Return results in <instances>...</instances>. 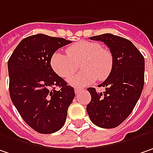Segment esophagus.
I'll use <instances>...</instances> for the list:
<instances>
[{"mask_svg":"<svg viewBox=\"0 0 153 153\" xmlns=\"http://www.w3.org/2000/svg\"><path fill=\"white\" fill-rule=\"evenodd\" d=\"M80 91H81V90H80V89H78V88H75V89H74V91H75V94H76V95H78V94H79V93L80 92Z\"/></svg>","mask_w":153,"mask_h":153,"instance_id":"1","label":"esophagus"}]
</instances>
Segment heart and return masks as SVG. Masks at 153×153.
<instances>
[{
	"label": "heart",
	"mask_w": 153,
	"mask_h": 153,
	"mask_svg": "<svg viewBox=\"0 0 153 153\" xmlns=\"http://www.w3.org/2000/svg\"><path fill=\"white\" fill-rule=\"evenodd\" d=\"M67 55L56 52L51 58V67L60 77L68 79L76 70L75 63L83 60L84 71L71 77L68 83L82 87L93 83L97 79L103 80L110 75L113 68V56L110 50L92 41H79L67 49Z\"/></svg>",
	"instance_id": "1"
}]
</instances>
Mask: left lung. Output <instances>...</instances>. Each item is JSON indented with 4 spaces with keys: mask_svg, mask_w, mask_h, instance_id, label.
Segmentation results:
<instances>
[{
    "mask_svg": "<svg viewBox=\"0 0 153 153\" xmlns=\"http://www.w3.org/2000/svg\"><path fill=\"white\" fill-rule=\"evenodd\" d=\"M105 43L113 56V68L109 77L100 84L105 91L89 87L91 99L86 111L97 127L113 128L131 114L141 95L145 80V59L133 43L110 33L90 37Z\"/></svg>",
    "mask_w": 153,
    "mask_h": 153,
    "instance_id": "obj_1",
    "label": "left lung"
}]
</instances>
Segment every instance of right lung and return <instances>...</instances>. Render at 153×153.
Returning <instances> with one entry per match:
<instances>
[{
  "instance_id": "add662e5",
  "label": "right lung",
  "mask_w": 153,
  "mask_h": 153,
  "mask_svg": "<svg viewBox=\"0 0 153 153\" xmlns=\"http://www.w3.org/2000/svg\"><path fill=\"white\" fill-rule=\"evenodd\" d=\"M71 43L62 37L32 35L19 43L8 60L11 100L24 121L40 134L62 128L75 96L74 88L50 65L54 53Z\"/></svg>"
}]
</instances>
